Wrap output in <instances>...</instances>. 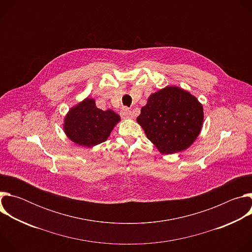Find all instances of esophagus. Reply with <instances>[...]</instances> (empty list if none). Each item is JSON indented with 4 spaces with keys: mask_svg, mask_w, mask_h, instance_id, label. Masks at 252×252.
Returning <instances> with one entry per match:
<instances>
[{
    "mask_svg": "<svg viewBox=\"0 0 252 252\" xmlns=\"http://www.w3.org/2000/svg\"><path fill=\"white\" fill-rule=\"evenodd\" d=\"M121 117L125 120L126 119H131L132 118V113L128 109V107H123V110L121 111Z\"/></svg>",
    "mask_w": 252,
    "mask_h": 252,
    "instance_id": "obj_1",
    "label": "esophagus"
}]
</instances>
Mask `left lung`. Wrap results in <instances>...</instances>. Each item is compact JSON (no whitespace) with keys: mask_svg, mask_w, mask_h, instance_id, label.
Instances as JSON below:
<instances>
[{"mask_svg":"<svg viewBox=\"0 0 252 252\" xmlns=\"http://www.w3.org/2000/svg\"><path fill=\"white\" fill-rule=\"evenodd\" d=\"M136 121L162 155H171L187 150L196 139L203 109L189 92L166 87L150 95Z\"/></svg>","mask_w":252,"mask_h":252,"instance_id":"left-lung-1","label":"left lung"}]
</instances>
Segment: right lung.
Returning <instances> with one entry per match:
<instances>
[{"label": "right lung", "mask_w": 252, "mask_h": 252, "mask_svg": "<svg viewBox=\"0 0 252 252\" xmlns=\"http://www.w3.org/2000/svg\"><path fill=\"white\" fill-rule=\"evenodd\" d=\"M120 120L114 111L97 109L94 99L87 97L68 111L63 129L71 141L91 148L105 141Z\"/></svg>", "instance_id": "right-lung-1"}]
</instances>
